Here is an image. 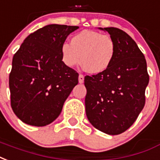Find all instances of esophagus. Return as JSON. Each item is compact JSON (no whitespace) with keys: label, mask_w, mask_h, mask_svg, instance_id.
I'll return each instance as SVG.
<instances>
[{"label":"esophagus","mask_w":160,"mask_h":160,"mask_svg":"<svg viewBox=\"0 0 160 160\" xmlns=\"http://www.w3.org/2000/svg\"><path fill=\"white\" fill-rule=\"evenodd\" d=\"M79 82H80V84L83 83L84 82V75L83 74H80V75H79Z\"/></svg>","instance_id":"obj_1"}]
</instances>
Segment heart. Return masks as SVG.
Segmentation results:
<instances>
[{"label": "heart", "instance_id": "b5f03b06", "mask_svg": "<svg viewBox=\"0 0 160 160\" xmlns=\"http://www.w3.org/2000/svg\"><path fill=\"white\" fill-rule=\"evenodd\" d=\"M115 51V43L110 35L83 30L71 38L70 44H62L61 58L67 67L73 68L81 62L88 73L98 74L109 68Z\"/></svg>", "mask_w": 160, "mask_h": 160}]
</instances>
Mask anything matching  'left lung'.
<instances>
[{"instance_id":"1","label":"left lung","mask_w":160,"mask_h":160,"mask_svg":"<svg viewBox=\"0 0 160 160\" xmlns=\"http://www.w3.org/2000/svg\"><path fill=\"white\" fill-rule=\"evenodd\" d=\"M115 43V56L102 74L85 76L87 119L96 129L119 135L133 125L145 105L149 81L146 59L137 43L118 28H99Z\"/></svg>"}]
</instances>
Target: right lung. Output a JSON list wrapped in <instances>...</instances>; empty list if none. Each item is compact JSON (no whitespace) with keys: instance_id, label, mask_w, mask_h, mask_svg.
Instances as JSON below:
<instances>
[{"instance_id":"1","label":"right lung","mask_w":160,"mask_h":160,"mask_svg":"<svg viewBox=\"0 0 160 160\" xmlns=\"http://www.w3.org/2000/svg\"><path fill=\"white\" fill-rule=\"evenodd\" d=\"M78 26L49 24L26 38L12 58L11 106L27 125L45 126L59 116L79 74L61 58V47Z\"/></svg>"}]
</instances>
